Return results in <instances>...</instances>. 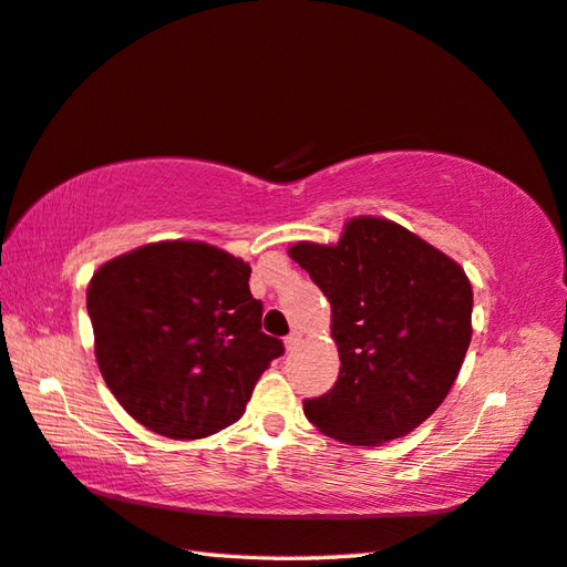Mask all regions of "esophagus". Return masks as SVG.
<instances>
[{
	"label": "esophagus",
	"mask_w": 567,
	"mask_h": 567,
	"mask_svg": "<svg viewBox=\"0 0 567 567\" xmlns=\"http://www.w3.org/2000/svg\"><path fill=\"white\" fill-rule=\"evenodd\" d=\"M284 342H286V349H288V351L296 349V347L300 344V332H296V330H293L291 334H288V337L284 339Z\"/></svg>",
	"instance_id": "obj_1"
}]
</instances>
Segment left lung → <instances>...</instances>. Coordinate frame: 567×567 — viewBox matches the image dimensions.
<instances>
[{
  "instance_id": "1",
  "label": "left lung",
  "mask_w": 567,
  "mask_h": 567,
  "mask_svg": "<svg viewBox=\"0 0 567 567\" xmlns=\"http://www.w3.org/2000/svg\"><path fill=\"white\" fill-rule=\"evenodd\" d=\"M332 306L337 383L303 400L327 436L375 446L442 405L471 344L473 291L454 259L383 218L347 223L337 245L288 249Z\"/></svg>"
}]
</instances>
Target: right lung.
<instances>
[{
  "label": "right lung",
  "instance_id": "right-lung-1",
  "mask_svg": "<svg viewBox=\"0 0 567 567\" xmlns=\"http://www.w3.org/2000/svg\"><path fill=\"white\" fill-rule=\"evenodd\" d=\"M249 264L204 243H155L92 276L86 312L96 363L133 420L169 439H204L243 417L284 342L261 332Z\"/></svg>",
  "mask_w": 567,
  "mask_h": 567
}]
</instances>
